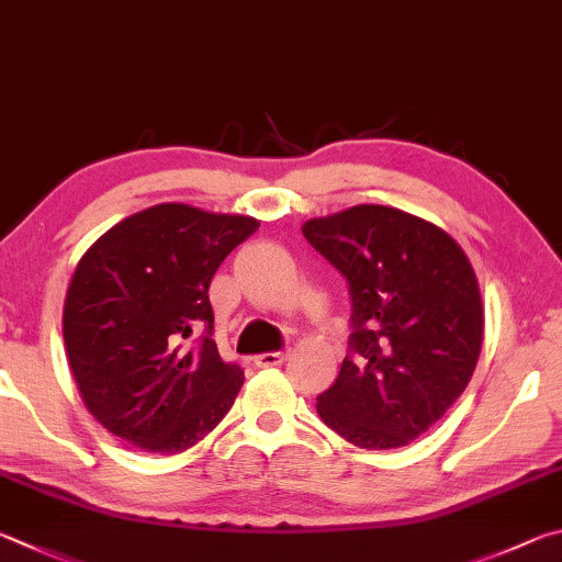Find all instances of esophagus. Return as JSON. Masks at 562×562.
I'll use <instances>...</instances> for the list:
<instances>
[{"label": "esophagus", "mask_w": 562, "mask_h": 562, "mask_svg": "<svg viewBox=\"0 0 562 562\" xmlns=\"http://www.w3.org/2000/svg\"><path fill=\"white\" fill-rule=\"evenodd\" d=\"M289 352L281 350V352H261V356H256L254 362L259 368H273V366H281L283 360H286Z\"/></svg>", "instance_id": "34e87169"}]
</instances>
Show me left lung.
<instances>
[{"instance_id":"8db88e82","label":"left lung","mask_w":562,"mask_h":562,"mask_svg":"<svg viewBox=\"0 0 562 562\" xmlns=\"http://www.w3.org/2000/svg\"><path fill=\"white\" fill-rule=\"evenodd\" d=\"M301 232L346 276L350 348L318 415L360 449H397L437 425L474 375L484 306L464 249L422 216L358 204Z\"/></svg>"}]
</instances>
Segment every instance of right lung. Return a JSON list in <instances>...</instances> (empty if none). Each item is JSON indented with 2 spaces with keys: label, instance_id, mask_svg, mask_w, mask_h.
<instances>
[{
  "label": "right lung",
  "instance_id": "obj_1",
  "mask_svg": "<svg viewBox=\"0 0 562 562\" xmlns=\"http://www.w3.org/2000/svg\"><path fill=\"white\" fill-rule=\"evenodd\" d=\"M259 220L165 202L88 246L64 301L68 368L86 409L127 445L180 454L220 425L244 370L220 358L210 283ZM204 325L196 351L181 338Z\"/></svg>",
  "mask_w": 562,
  "mask_h": 562
}]
</instances>
